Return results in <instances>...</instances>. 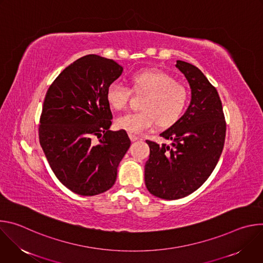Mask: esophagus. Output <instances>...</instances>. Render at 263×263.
Masks as SVG:
<instances>
[{"label": "esophagus", "mask_w": 263, "mask_h": 263, "mask_svg": "<svg viewBox=\"0 0 263 263\" xmlns=\"http://www.w3.org/2000/svg\"><path fill=\"white\" fill-rule=\"evenodd\" d=\"M129 137H130L131 141H136V140L139 139V137L136 136V135H134V134H129Z\"/></svg>", "instance_id": "1"}]
</instances>
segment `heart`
Listing matches in <instances>:
<instances>
[{
	"label": "heart",
	"instance_id": "1",
	"mask_svg": "<svg viewBox=\"0 0 263 263\" xmlns=\"http://www.w3.org/2000/svg\"><path fill=\"white\" fill-rule=\"evenodd\" d=\"M131 89L145 95L141 111L120 117L116 124L130 134H141L158 125L165 129L176 124L182 117L189 102V93L176 79L160 69H141L130 74ZM131 90L122 83L112 82L106 89V100L111 108L125 110Z\"/></svg>",
	"mask_w": 263,
	"mask_h": 263
}]
</instances>
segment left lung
I'll return each instance as SVG.
<instances>
[{"label": "left lung", "instance_id": "left-lung-1", "mask_svg": "<svg viewBox=\"0 0 263 263\" xmlns=\"http://www.w3.org/2000/svg\"><path fill=\"white\" fill-rule=\"evenodd\" d=\"M190 84L192 100L180 120L160 136L171 144L146 140L149 157L144 182L153 196L177 200L196 192L216 166L226 136V122L215 87L195 65L177 60Z\"/></svg>", "mask_w": 263, "mask_h": 263}]
</instances>
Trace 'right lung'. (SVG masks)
Masks as SVG:
<instances>
[{
  "instance_id": "add662e5",
  "label": "right lung",
  "mask_w": 263,
  "mask_h": 263,
  "mask_svg": "<svg viewBox=\"0 0 263 263\" xmlns=\"http://www.w3.org/2000/svg\"><path fill=\"white\" fill-rule=\"evenodd\" d=\"M122 72L116 61L87 55L64 68L47 91L40 142L55 176L77 195L111 189L131 144L125 130H109L106 89Z\"/></svg>"
}]
</instances>
